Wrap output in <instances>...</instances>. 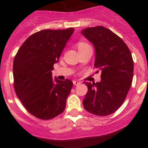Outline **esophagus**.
Returning <instances> with one entry per match:
<instances>
[{
	"mask_svg": "<svg viewBox=\"0 0 148 148\" xmlns=\"http://www.w3.org/2000/svg\"><path fill=\"white\" fill-rule=\"evenodd\" d=\"M81 82H78V81H73V84L75 86L78 85V84H80Z\"/></svg>",
	"mask_w": 148,
	"mask_h": 148,
	"instance_id": "obj_1",
	"label": "esophagus"
}]
</instances>
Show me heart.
Segmentation results:
<instances>
[{"label":"heart","mask_w":148,"mask_h":148,"mask_svg":"<svg viewBox=\"0 0 148 148\" xmlns=\"http://www.w3.org/2000/svg\"><path fill=\"white\" fill-rule=\"evenodd\" d=\"M87 46L90 45H89L88 44H87V43L83 42V41H80V42H78V44H77V47H78V51L82 50V49H83L84 48H85Z\"/></svg>","instance_id":"1"}]
</instances>
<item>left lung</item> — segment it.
<instances>
[{"instance_id": "1", "label": "left lung", "mask_w": 148, "mask_h": 148, "mask_svg": "<svg viewBox=\"0 0 148 148\" xmlns=\"http://www.w3.org/2000/svg\"><path fill=\"white\" fill-rule=\"evenodd\" d=\"M82 34L93 44L94 66L101 72L100 82H84L88 90L83 100L84 108L96 116H108L121 107L131 87V53L122 39L106 27H89Z\"/></svg>"}]
</instances>
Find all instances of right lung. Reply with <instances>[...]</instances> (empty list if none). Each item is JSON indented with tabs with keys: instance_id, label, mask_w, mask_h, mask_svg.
Listing matches in <instances>:
<instances>
[{
	"instance_id": "1",
	"label": "right lung",
	"mask_w": 148,
	"mask_h": 148,
	"mask_svg": "<svg viewBox=\"0 0 148 148\" xmlns=\"http://www.w3.org/2000/svg\"><path fill=\"white\" fill-rule=\"evenodd\" d=\"M74 29H44L23 42L14 58V87L18 99L30 114L49 120L64 112L73 87L70 79L52 76Z\"/></svg>"
}]
</instances>
